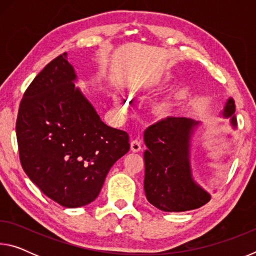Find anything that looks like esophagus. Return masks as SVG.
I'll return each instance as SVG.
<instances>
[{"label":"esophagus","instance_id":"esophagus-1","mask_svg":"<svg viewBox=\"0 0 256 256\" xmlns=\"http://www.w3.org/2000/svg\"><path fill=\"white\" fill-rule=\"evenodd\" d=\"M142 149V146H141V142L138 140V138H134V140L131 141V150L133 152H138Z\"/></svg>","mask_w":256,"mask_h":256}]
</instances>
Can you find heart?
Masks as SVG:
<instances>
[{"label":"heart","mask_w":256,"mask_h":256,"mask_svg":"<svg viewBox=\"0 0 256 256\" xmlns=\"http://www.w3.org/2000/svg\"><path fill=\"white\" fill-rule=\"evenodd\" d=\"M115 100H116V102L118 104V105H122V104H123V97L122 96H115Z\"/></svg>","instance_id":"1"}]
</instances>
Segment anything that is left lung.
Listing matches in <instances>:
<instances>
[{"mask_svg": "<svg viewBox=\"0 0 256 256\" xmlns=\"http://www.w3.org/2000/svg\"><path fill=\"white\" fill-rule=\"evenodd\" d=\"M235 102L228 99L224 116L236 128ZM198 122L185 118H162L144 131V192L151 204L164 212L198 209L210 201V194L190 175V138Z\"/></svg>", "mask_w": 256, "mask_h": 256, "instance_id": "left-lung-1", "label": "left lung"}]
</instances>
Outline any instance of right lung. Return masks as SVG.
I'll return each mask as SVG.
<instances>
[{
    "instance_id": "right-lung-1",
    "label": "right lung",
    "mask_w": 256,
    "mask_h": 256,
    "mask_svg": "<svg viewBox=\"0 0 256 256\" xmlns=\"http://www.w3.org/2000/svg\"><path fill=\"white\" fill-rule=\"evenodd\" d=\"M66 53L32 80L21 99L16 131L20 162L46 196L78 208L99 196L108 172L130 150L128 134L102 122L73 84Z\"/></svg>"
}]
</instances>
